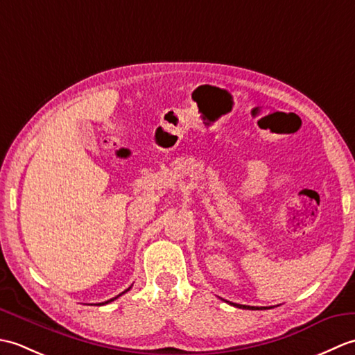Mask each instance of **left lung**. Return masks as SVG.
<instances>
[{"label": "left lung", "mask_w": 355, "mask_h": 355, "mask_svg": "<svg viewBox=\"0 0 355 355\" xmlns=\"http://www.w3.org/2000/svg\"><path fill=\"white\" fill-rule=\"evenodd\" d=\"M232 305H235L238 308H256V306H247V305H238V304H232ZM256 310H258V308H256Z\"/></svg>", "instance_id": "8db88e82"}]
</instances>
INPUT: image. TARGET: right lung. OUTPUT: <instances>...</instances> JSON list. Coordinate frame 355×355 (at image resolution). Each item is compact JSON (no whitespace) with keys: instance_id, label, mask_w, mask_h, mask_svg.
<instances>
[{"instance_id":"right-lung-1","label":"right lung","mask_w":355,"mask_h":355,"mask_svg":"<svg viewBox=\"0 0 355 355\" xmlns=\"http://www.w3.org/2000/svg\"><path fill=\"white\" fill-rule=\"evenodd\" d=\"M130 290H131V286H130V288H128V290H125V291H123V293H120V294H119V296H122V294H125V293H126V291H130ZM119 296H116V297H112V299H110V300H107V302H102V304H96V305H105V304H110V302H112V300H116V299H117V297H119Z\"/></svg>"}]
</instances>
